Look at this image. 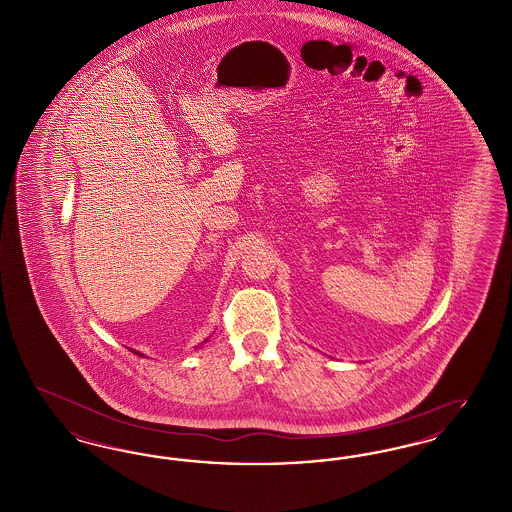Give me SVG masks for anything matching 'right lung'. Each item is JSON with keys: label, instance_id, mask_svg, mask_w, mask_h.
<instances>
[{"label": "right lung", "instance_id": "add662e5", "mask_svg": "<svg viewBox=\"0 0 512 512\" xmlns=\"http://www.w3.org/2000/svg\"><path fill=\"white\" fill-rule=\"evenodd\" d=\"M207 340H209V338H207ZM207 340L203 341V343H207ZM203 343H201V345H203ZM130 351H132V353H136V355H142V353H140V351H136V349H130Z\"/></svg>", "mask_w": 512, "mask_h": 512}]
</instances>
